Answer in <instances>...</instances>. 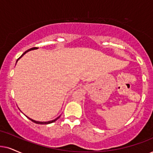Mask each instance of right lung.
<instances>
[{"mask_svg": "<svg viewBox=\"0 0 153 153\" xmlns=\"http://www.w3.org/2000/svg\"><path fill=\"white\" fill-rule=\"evenodd\" d=\"M36 48H30V49H29V50H26V52H24V53H23V54H22V55L21 56H20V57H19V59H18L17 60V61H18V60H19V59H20V58H21V57H22V56L24 55V54H25L26 52H28V51H30V50H35V49H36ZM26 117H27V116H26ZM27 117L28 118V119H29V120H31L32 122H33V123H36V124H39V125H48V124H50V123H54V122H55V121L56 120H57V119H59V117H60V116H59V117H56L55 120H51V121H48V122H38V121H36V120H33L30 119V118H29V117Z\"/></svg>", "mask_w": 153, "mask_h": 153, "instance_id": "add662e5", "label": "right lung"}]
</instances>
